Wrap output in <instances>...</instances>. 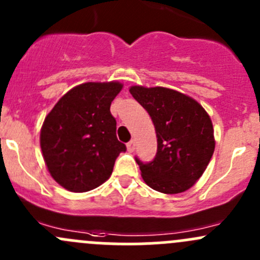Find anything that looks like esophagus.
I'll use <instances>...</instances> for the list:
<instances>
[{"label": "esophagus", "mask_w": 260, "mask_h": 260, "mask_svg": "<svg viewBox=\"0 0 260 260\" xmlns=\"http://www.w3.org/2000/svg\"><path fill=\"white\" fill-rule=\"evenodd\" d=\"M127 149L128 152H133L136 149V142L135 141H129V142L127 143Z\"/></svg>", "instance_id": "1"}]
</instances>
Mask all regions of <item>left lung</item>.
<instances>
[{
  "label": "left lung",
  "mask_w": 260,
  "mask_h": 260,
  "mask_svg": "<svg viewBox=\"0 0 260 260\" xmlns=\"http://www.w3.org/2000/svg\"><path fill=\"white\" fill-rule=\"evenodd\" d=\"M133 98L148 112L157 135V153L149 162H136L153 190L180 193L188 190L210 162L214 129L205 109L190 96L156 86H132Z\"/></svg>",
  "instance_id": "1"
}]
</instances>
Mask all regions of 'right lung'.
<instances>
[{"label":"right lung","mask_w":260,"mask_h":260,"mask_svg":"<svg viewBox=\"0 0 260 260\" xmlns=\"http://www.w3.org/2000/svg\"><path fill=\"white\" fill-rule=\"evenodd\" d=\"M122 84L85 83L68 91L46 115L40 135L52 179L73 192H85L109 179L125 145L115 135L111 104Z\"/></svg>","instance_id":"right-lung-1"}]
</instances>
